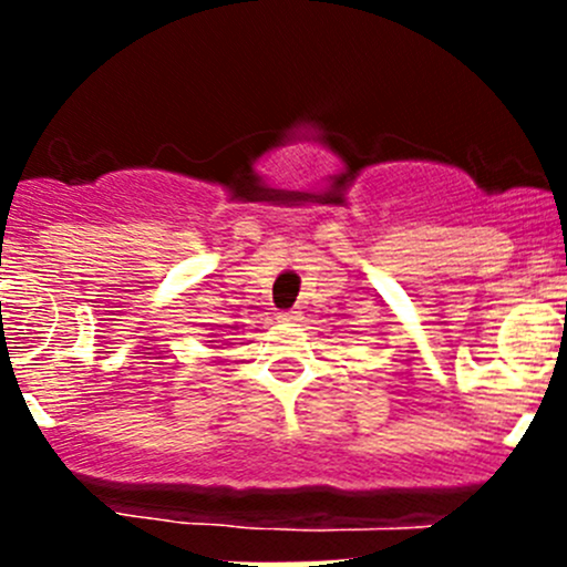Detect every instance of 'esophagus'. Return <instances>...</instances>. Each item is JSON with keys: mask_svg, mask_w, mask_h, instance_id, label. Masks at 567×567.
<instances>
[{"mask_svg": "<svg viewBox=\"0 0 567 567\" xmlns=\"http://www.w3.org/2000/svg\"><path fill=\"white\" fill-rule=\"evenodd\" d=\"M279 320H285V323H299L301 312H296V310H282V312H279Z\"/></svg>", "mask_w": 567, "mask_h": 567, "instance_id": "1", "label": "esophagus"}]
</instances>
